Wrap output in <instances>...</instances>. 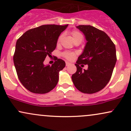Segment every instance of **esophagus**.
<instances>
[{
    "mask_svg": "<svg viewBox=\"0 0 131 131\" xmlns=\"http://www.w3.org/2000/svg\"><path fill=\"white\" fill-rule=\"evenodd\" d=\"M71 64V63H69V62H68V61H66V66H70Z\"/></svg>",
    "mask_w": 131,
    "mask_h": 131,
    "instance_id": "obj_1",
    "label": "esophagus"
}]
</instances>
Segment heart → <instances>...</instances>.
<instances>
[{"mask_svg": "<svg viewBox=\"0 0 131 131\" xmlns=\"http://www.w3.org/2000/svg\"><path fill=\"white\" fill-rule=\"evenodd\" d=\"M71 35L73 37V39L74 40L78 39H83V36H82V34L81 32H79V31H76V30H74L71 32ZM61 36H60L59 39H58V41H60V40L61 39ZM64 57H65L68 60H72L74 57V53H72V52H64L63 53Z\"/></svg>", "mask_w": 131, "mask_h": 131, "instance_id": "1", "label": "heart"}]
</instances>
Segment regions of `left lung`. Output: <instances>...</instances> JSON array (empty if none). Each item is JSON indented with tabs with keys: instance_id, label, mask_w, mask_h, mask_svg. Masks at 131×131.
<instances>
[{
	"instance_id": "left-lung-1",
	"label": "left lung",
	"mask_w": 131,
	"mask_h": 131,
	"mask_svg": "<svg viewBox=\"0 0 131 131\" xmlns=\"http://www.w3.org/2000/svg\"><path fill=\"white\" fill-rule=\"evenodd\" d=\"M76 28L84 34L87 43L75 64L77 71L72 75V81L81 92L94 94L103 89L110 80L116 62L115 45L106 33L94 26ZM81 64H88V70H82Z\"/></svg>"
}]
</instances>
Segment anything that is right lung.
I'll list each match as a JSON object with an SVG mask.
<instances>
[{"label": "right lung", "instance_id": "add662e5", "mask_svg": "<svg viewBox=\"0 0 131 131\" xmlns=\"http://www.w3.org/2000/svg\"><path fill=\"white\" fill-rule=\"evenodd\" d=\"M68 26L42 25L27 31L16 41L13 62L19 80L29 91L46 94L57 85L65 62L57 59L52 66H46L43 61L51 56L58 37Z\"/></svg>", "mask_w": 131, "mask_h": 131}]
</instances>
